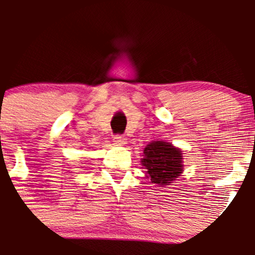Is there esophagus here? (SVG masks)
<instances>
[{"mask_svg":"<svg viewBox=\"0 0 255 255\" xmlns=\"http://www.w3.org/2000/svg\"><path fill=\"white\" fill-rule=\"evenodd\" d=\"M113 142H115V144H117V145H123V144H126V142H127V139L123 135L117 134L113 137Z\"/></svg>","mask_w":255,"mask_h":255,"instance_id":"1","label":"esophagus"}]
</instances>
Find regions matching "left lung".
I'll list each match as a JSON object with an SVG mask.
<instances>
[{"label":"left lung","instance_id":"1","mask_svg":"<svg viewBox=\"0 0 255 255\" xmlns=\"http://www.w3.org/2000/svg\"><path fill=\"white\" fill-rule=\"evenodd\" d=\"M182 153L179 148L164 140H153L145 145L143 158L140 159L145 169L146 179L151 184L164 187L182 174Z\"/></svg>","mask_w":255,"mask_h":255}]
</instances>
